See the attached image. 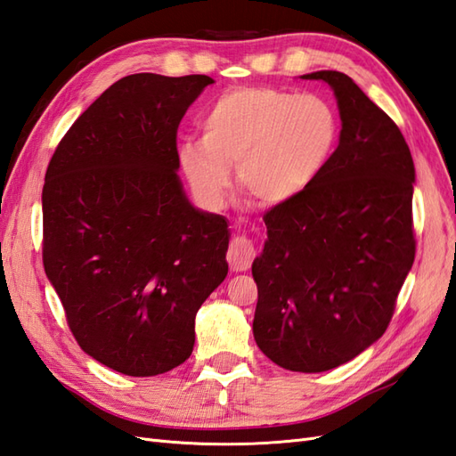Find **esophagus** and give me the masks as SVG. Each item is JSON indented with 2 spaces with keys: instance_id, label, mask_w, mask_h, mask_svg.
I'll return each mask as SVG.
<instances>
[{
  "instance_id": "obj_1",
  "label": "esophagus",
  "mask_w": 456,
  "mask_h": 456,
  "mask_svg": "<svg viewBox=\"0 0 456 456\" xmlns=\"http://www.w3.org/2000/svg\"><path fill=\"white\" fill-rule=\"evenodd\" d=\"M253 257H255V248L251 240H248L246 236L232 240L230 249H228V263L232 271L236 273L248 271L253 263Z\"/></svg>"
}]
</instances>
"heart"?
Segmentation results:
<instances>
[{
    "mask_svg": "<svg viewBox=\"0 0 456 456\" xmlns=\"http://www.w3.org/2000/svg\"><path fill=\"white\" fill-rule=\"evenodd\" d=\"M340 121L325 98L269 86H238L203 116V137L187 139L177 159L193 191L210 207L238 182L265 205H284L309 190L337 151Z\"/></svg>",
    "mask_w": 456,
    "mask_h": 456,
    "instance_id": "heart-1",
    "label": "heart"
}]
</instances>
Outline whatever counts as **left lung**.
<instances>
[{
	"instance_id": "obj_1",
	"label": "left lung",
	"mask_w": 456,
	"mask_h": 456,
	"mask_svg": "<svg viewBox=\"0 0 456 456\" xmlns=\"http://www.w3.org/2000/svg\"><path fill=\"white\" fill-rule=\"evenodd\" d=\"M335 93L338 147L319 180L265 215L253 337L284 370L321 373L383 337L412 269L414 160L401 129L348 75L315 71Z\"/></svg>"
}]
</instances>
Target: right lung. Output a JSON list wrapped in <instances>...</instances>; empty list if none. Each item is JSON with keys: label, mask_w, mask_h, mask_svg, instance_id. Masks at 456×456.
<instances>
[{"label": "right lung", "mask_w": 456, "mask_h": 456, "mask_svg": "<svg viewBox=\"0 0 456 456\" xmlns=\"http://www.w3.org/2000/svg\"><path fill=\"white\" fill-rule=\"evenodd\" d=\"M207 75L135 73L60 141L42 190L44 271L79 346L131 377L191 356L195 315L226 279L224 216L187 199L177 126Z\"/></svg>", "instance_id": "1"}]
</instances>
